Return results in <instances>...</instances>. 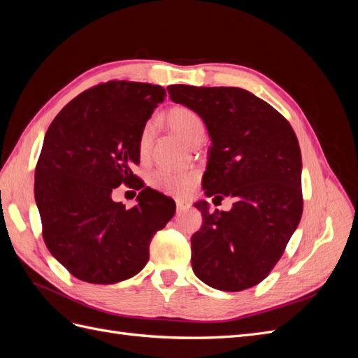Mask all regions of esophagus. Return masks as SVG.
I'll return each instance as SVG.
<instances>
[{"instance_id":"obj_1","label":"esophagus","mask_w":358,"mask_h":358,"mask_svg":"<svg viewBox=\"0 0 358 358\" xmlns=\"http://www.w3.org/2000/svg\"><path fill=\"white\" fill-rule=\"evenodd\" d=\"M187 208H189V203L188 201H185V200H176V209H178V212L185 210Z\"/></svg>"}]
</instances>
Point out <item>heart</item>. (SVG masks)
I'll return each instance as SVG.
<instances>
[{"label":"heart","mask_w":358,"mask_h":358,"mask_svg":"<svg viewBox=\"0 0 358 358\" xmlns=\"http://www.w3.org/2000/svg\"><path fill=\"white\" fill-rule=\"evenodd\" d=\"M166 121L173 131L178 133L185 142L196 146L204 138V125L200 116L188 109V107L178 106L173 107L171 110L166 115ZM152 136H154V125L148 122L142 134L138 138V149L140 155L146 157L149 154L150 145H152ZM197 182V173L196 171H170V170H157L149 178V183L157 191L170 196H185V194L196 185Z\"/></svg>","instance_id":"1"}]
</instances>
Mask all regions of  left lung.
<instances>
[{
	"label": "left lung",
	"mask_w": 358,
	"mask_h": 358,
	"mask_svg": "<svg viewBox=\"0 0 358 358\" xmlns=\"http://www.w3.org/2000/svg\"><path fill=\"white\" fill-rule=\"evenodd\" d=\"M196 112L212 138L203 189L233 197L229 212L196 203L203 227L191 237L196 276L212 288L242 291L262 282L282 257L303 212L301 154L289 122L272 106L231 86H167Z\"/></svg>",
	"instance_id": "8db88e82"
}]
</instances>
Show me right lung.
<instances>
[{
	"mask_svg": "<svg viewBox=\"0 0 358 358\" xmlns=\"http://www.w3.org/2000/svg\"><path fill=\"white\" fill-rule=\"evenodd\" d=\"M164 96L159 85L100 83L73 99L48 128L34 182L43 239L85 282L116 284L137 275L154 234L175 215V201L146 188L131 170L140 162L142 129ZM121 182L141 189L131 210L111 200Z\"/></svg>",
	"mask_w": 358,
	"mask_h": 358,
	"instance_id": "obj_1",
	"label": "right lung"
}]
</instances>
